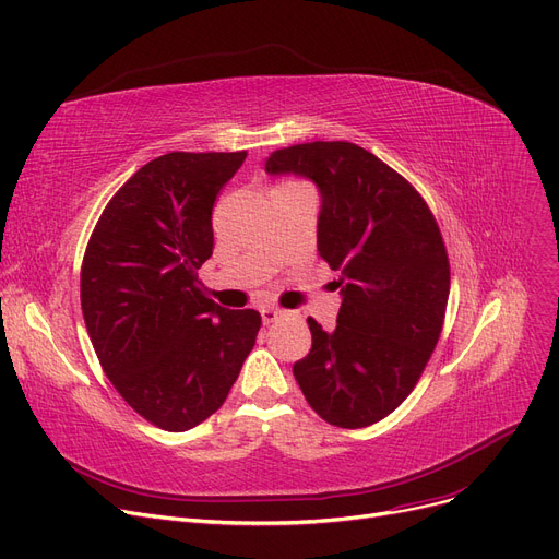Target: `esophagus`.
<instances>
[{
	"label": "esophagus",
	"mask_w": 559,
	"mask_h": 559,
	"mask_svg": "<svg viewBox=\"0 0 559 559\" xmlns=\"http://www.w3.org/2000/svg\"><path fill=\"white\" fill-rule=\"evenodd\" d=\"M284 317H286V311L275 309V307H263V309H261V319H263V323H265V325L277 323V321H280V319H284Z\"/></svg>",
	"instance_id": "esophagus-1"
}]
</instances>
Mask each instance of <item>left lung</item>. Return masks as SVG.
Returning a JSON list of instances; mask_svg holds the SVG:
<instances>
[{
  "label": "left lung",
  "instance_id": "1",
  "mask_svg": "<svg viewBox=\"0 0 559 559\" xmlns=\"http://www.w3.org/2000/svg\"><path fill=\"white\" fill-rule=\"evenodd\" d=\"M265 171L319 188L317 248L342 273L337 328L307 319L311 350L296 381L328 424L369 427L413 392L438 344L450 298L440 229L404 176L350 142L280 148Z\"/></svg>",
  "mask_w": 559,
  "mask_h": 559
}]
</instances>
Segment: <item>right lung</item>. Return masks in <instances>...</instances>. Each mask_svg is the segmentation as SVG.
<instances>
[{"mask_svg":"<svg viewBox=\"0 0 559 559\" xmlns=\"http://www.w3.org/2000/svg\"><path fill=\"white\" fill-rule=\"evenodd\" d=\"M245 151H174L109 199L86 245L80 298L103 371L144 419L188 431L211 417L250 355L261 314L202 294L213 204Z\"/></svg>","mask_w":559,"mask_h":559,"instance_id":"1","label":"right lung"}]
</instances>
